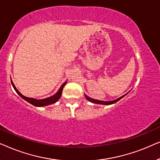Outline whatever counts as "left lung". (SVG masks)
<instances>
[{"label":"left lung","mask_w":160,"mask_h":160,"mask_svg":"<svg viewBox=\"0 0 160 160\" xmlns=\"http://www.w3.org/2000/svg\"><path fill=\"white\" fill-rule=\"evenodd\" d=\"M128 93L125 94V95H124L123 96H122V97L117 98V99H116V100H111V101H103V100H98L92 99V98L88 97V96L86 95H84V96H85V98H86V99H87V100H89V101L91 102H93V103L101 104V105H111V104L115 103V102H117V101H119V100H121L122 98H123L126 95H128Z\"/></svg>","instance_id":"left-lung-1"}]
</instances>
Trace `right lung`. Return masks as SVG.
Returning <instances> with one entry per match:
<instances>
[{"mask_svg":"<svg viewBox=\"0 0 160 160\" xmlns=\"http://www.w3.org/2000/svg\"><path fill=\"white\" fill-rule=\"evenodd\" d=\"M11 82H12V84L13 87H14V89H15V91L17 92V93L18 94V95L20 96L22 98H23V99L26 100L27 102H30V104L33 105V106H37V107H43V106H49V105L55 103V102L60 98L61 95H62L63 87H64L65 85L67 84V82H65L64 83H63V84H62V86L60 87V88L59 89V90L57 92L54 94V95L51 96V97L44 98V99L38 100V99H35V98H27V97H25V96H24L23 95H22V94L18 91V89L16 88V87H15V85L14 84V83H13L12 79H11Z\"/></svg>","mask_w":160,"mask_h":160,"instance_id":"right-lung-1","label":"right lung"}]
</instances>
